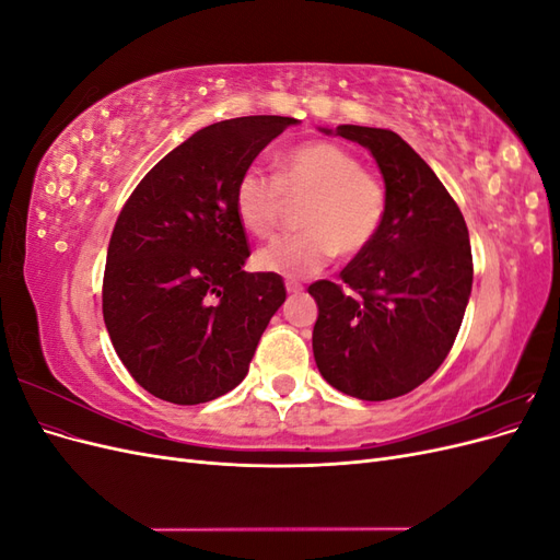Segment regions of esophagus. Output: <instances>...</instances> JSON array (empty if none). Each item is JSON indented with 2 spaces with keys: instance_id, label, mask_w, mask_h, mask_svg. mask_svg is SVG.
Wrapping results in <instances>:
<instances>
[{
  "instance_id": "1",
  "label": "esophagus",
  "mask_w": 560,
  "mask_h": 560,
  "mask_svg": "<svg viewBox=\"0 0 560 560\" xmlns=\"http://www.w3.org/2000/svg\"><path fill=\"white\" fill-rule=\"evenodd\" d=\"M284 287H287V292H290V294H301L303 292V284H299V282H287Z\"/></svg>"
}]
</instances>
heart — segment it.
Masks as SVG:
<instances>
[{
  "label": "heart",
  "mask_w": 560,
  "mask_h": 560,
  "mask_svg": "<svg viewBox=\"0 0 560 560\" xmlns=\"http://www.w3.org/2000/svg\"><path fill=\"white\" fill-rule=\"evenodd\" d=\"M284 198L306 200L296 235L266 245L254 266L282 278H306L338 254L360 257L383 226L387 196L383 184L364 173L362 161L334 142H306L280 159L278 177L247 167L235 184L238 222L254 238H270L280 226Z\"/></svg>",
  "instance_id": "1"
}]
</instances>
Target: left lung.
Masks as SVG:
<instances>
[{
	"mask_svg": "<svg viewBox=\"0 0 560 560\" xmlns=\"http://www.w3.org/2000/svg\"><path fill=\"white\" fill-rule=\"evenodd\" d=\"M371 151L387 210L366 252L341 280H319L313 354L322 378L364 401L395 399L442 366L471 294L465 217L444 184L397 132L366 126L319 128Z\"/></svg>",
	"mask_w": 560,
	"mask_h": 560,
	"instance_id": "obj_1",
	"label": "left lung"
}]
</instances>
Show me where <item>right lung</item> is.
Returning a JSON list of instances; mask_svg holds the SVG:
<instances>
[{
    "instance_id": "add662e5",
    "label": "right lung",
    "mask_w": 560,
    "mask_h": 560,
    "mask_svg": "<svg viewBox=\"0 0 560 560\" xmlns=\"http://www.w3.org/2000/svg\"><path fill=\"white\" fill-rule=\"evenodd\" d=\"M290 116H241L194 132L138 184L107 249L103 315L118 360L147 393L191 406L245 376L287 299L249 249L235 184Z\"/></svg>"
}]
</instances>
